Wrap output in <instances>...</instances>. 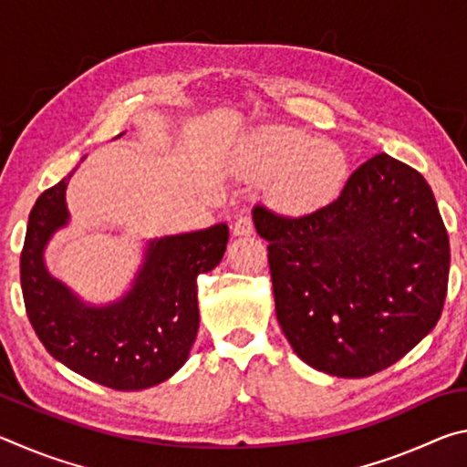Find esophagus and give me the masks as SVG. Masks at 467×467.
I'll return each instance as SVG.
<instances>
[{
  "label": "esophagus",
  "mask_w": 467,
  "mask_h": 467,
  "mask_svg": "<svg viewBox=\"0 0 467 467\" xmlns=\"http://www.w3.org/2000/svg\"><path fill=\"white\" fill-rule=\"evenodd\" d=\"M233 233L236 236H251L255 233V226H253V220L249 216H241L236 218V223L233 224Z\"/></svg>",
  "instance_id": "obj_1"
}]
</instances>
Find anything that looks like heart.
<instances>
[{
  "mask_svg": "<svg viewBox=\"0 0 467 467\" xmlns=\"http://www.w3.org/2000/svg\"><path fill=\"white\" fill-rule=\"evenodd\" d=\"M247 169L257 177H270L272 200L288 212L329 203L348 175L346 158L336 146L286 128L264 130L251 140Z\"/></svg>",
  "mask_w": 467,
  "mask_h": 467,
  "instance_id": "obj_1",
  "label": "heart"
}]
</instances>
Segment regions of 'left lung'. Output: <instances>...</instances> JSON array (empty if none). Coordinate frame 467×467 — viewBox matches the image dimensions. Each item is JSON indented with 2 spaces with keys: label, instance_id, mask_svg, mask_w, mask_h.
<instances>
[{
  "label": "left lung",
  "instance_id": "left-lung-1",
  "mask_svg": "<svg viewBox=\"0 0 467 467\" xmlns=\"http://www.w3.org/2000/svg\"><path fill=\"white\" fill-rule=\"evenodd\" d=\"M267 244L275 317L300 360L358 379L404 358L437 326L449 236L426 179L389 154L300 216L253 208Z\"/></svg>",
  "mask_w": 467,
  "mask_h": 467
}]
</instances>
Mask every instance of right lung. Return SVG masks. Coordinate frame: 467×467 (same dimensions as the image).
Segmentation results:
<instances>
[{
    "mask_svg": "<svg viewBox=\"0 0 467 467\" xmlns=\"http://www.w3.org/2000/svg\"><path fill=\"white\" fill-rule=\"evenodd\" d=\"M69 172L28 216L20 282L26 315L47 352L74 373L117 391L167 381L185 365L200 327L197 275L220 264L228 226L152 239L131 288L109 305H86L45 265L51 236L67 224Z\"/></svg>",
    "mask_w": 467,
    "mask_h": 467,
    "instance_id": "obj_1",
    "label": "right lung"
}]
</instances>
